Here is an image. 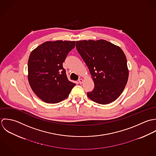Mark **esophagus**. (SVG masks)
I'll return each mask as SVG.
<instances>
[{
    "mask_svg": "<svg viewBox=\"0 0 156 156\" xmlns=\"http://www.w3.org/2000/svg\"><path fill=\"white\" fill-rule=\"evenodd\" d=\"M83 82H84V80H83V79H81V78L78 80V83H79L80 84H83Z\"/></svg>",
    "mask_w": 156,
    "mask_h": 156,
    "instance_id": "34e87169",
    "label": "esophagus"
}]
</instances>
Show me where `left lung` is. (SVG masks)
Returning a JSON list of instances; mask_svg holds the SVG:
<instances>
[{"label": "left lung", "instance_id": "obj_1", "mask_svg": "<svg viewBox=\"0 0 156 156\" xmlns=\"http://www.w3.org/2000/svg\"><path fill=\"white\" fill-rule=\"evenodd\" d=\"M78 53L88 67L94 84L87 96L100 104L115 101L128 81L127 61L120 47L105 40L76 41Z\"/></svg>", "mask_w": 156, "mask_h": 156}]
</instances>
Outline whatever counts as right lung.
Here are the masks:
<instances>
[{
	"label": "right lung",
	"mask_w": 156,
	"mask_h": 156,
	"mask_svg": "<svg viewBox=\"0 0 156 156\" xmlns=\"http://www.w3.org/2000/svg\"><path fill=\"white\" fill-rule=\"evenodd\" d=\"M75 41H46L30 54L28 79L32 91L43 101L58 103L69 96L76 84L68 80L62 67Z\"/></svg>",
	"instance_id": "right-lung-1"
}]
</instances>
